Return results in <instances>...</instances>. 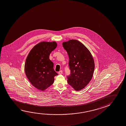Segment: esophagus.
Segmentation results:
<instances>
[{
	"label": "esophagus",
	"mask_w": 126,
	"mask_h": 126,
	"mask_svg": "<svg viewBox=\"0 0 126 126\" xmlns=\"http://www.w3.org/2000/svg\"><path fill=\"white\" fill-rule=\"evenodd\" d=\"M62 73H63V71H62V70H61L58 72V74H62Z\"/></svg>",
	"instance_id": "obj_1"
}]
</instances>
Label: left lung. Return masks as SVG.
Here are the masks:
<instances>
[{
  "label": "left lung",
  "instance_id": "left-lung-1",
  "mask_svg": "<svg viewBox=\"0 0 126 126\" xmlns=\"http://www.w3.org/2000/svg\"><path fill=\"white\" fill-rule=\"evenodd\" d=\"M69 57L71 74L68 83L76 91L83 89L93 77L94 62L88 49L76 39H70L62 43Z\"/></svg>",
  "mask_w": 126,
  "mask_h": 126
}]
</instances>
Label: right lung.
Returning <instances> with one entry per match:
<instances>
[{"label":"right lung","instance_id":"right-lung-1","mask_svg":"<svg viewBox=\"0 0 126 126\" xmlns=\"http://www.w3.org/2000/svg\"><path fill=\"white\" fill-rule=\"evenodd\" d=\"M57 46L56 42H41L35 46L27 56L25 73L31 84L36 88L44 91L50 86L58 75L50 60L51 52Z\"/></svg>","mask_w":126,"mask_h":126}]
</instances>
